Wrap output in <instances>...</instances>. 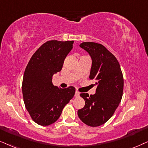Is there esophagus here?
I'll list each match as a JSON object with an SVG mask.
<instances>
[{
    "mask_svg": "<svg viewBox=\"0 0 148 148\" xmlns=\"http://www.w3.org/2000/svg\"><path fill=\"white\" fill-rule=\"evenodd\" d=\"M79 91L76 90L75 93V97H79Z\"/></svg>",
    "mask_w": 148,
    "mask_h": 148,
    "instance_id": "34e87169",
    "label": "esophagus"
}]
</instances>
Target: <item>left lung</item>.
<instances>
[{
    "mask_svg": "<svg viewBox=\"0 0 148 148\" xmlns=\"http://www.w3.org/2000/svg\"><path fill=\"white\" fill-rule=\"evenodd\" d=\"M80 47L90 54L92 66L89 78L97 84L96 93H81L85 106L77 111L85 124L99 126L110 119L121 102L123 90V77L115 56L103 45L96 42H82Z\"/></svg>",
    "mask_w": 148,
    "mask_h": 148,
    "instance_id": "1",
    "label": "left lung"
}]
</instances>
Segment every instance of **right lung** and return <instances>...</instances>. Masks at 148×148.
<instances>
[{
    "mask_svg": "<svg viewBox=\"0 0 148 148\" xmlns=\"http://www.w3.org/2000/svg\"><path fill=\"white\" fill-rule=\"evenodd\" d=\"M73 43L72 40L47 41L27 64L22 84L24 103L33 121L38 125L45 126L56 122L73 97V86L61 88L52 83L53 75L62 70Z\"/></svg>",
    "mask_w": 148,
    "mask_h": 148,
    "instance_id": "1",
    "label": "right lung"
}]
</instances>
